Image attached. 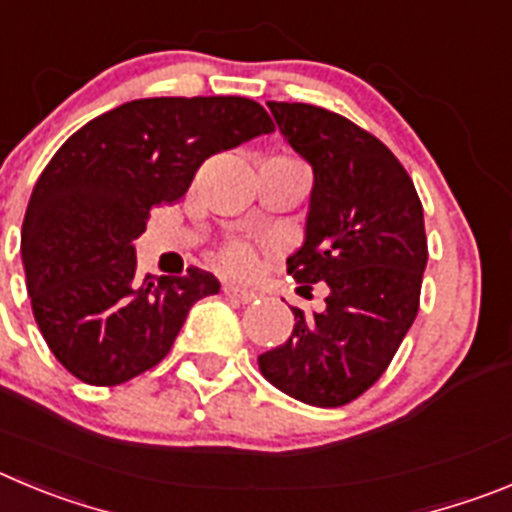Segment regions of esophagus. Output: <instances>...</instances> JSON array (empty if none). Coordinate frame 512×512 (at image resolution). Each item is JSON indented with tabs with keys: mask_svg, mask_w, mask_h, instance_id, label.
<instances>
[{
	"mask_svg": "<svg viewBox=\"0 0 512 512\" xmlns=\"http://www.w3.org/2000/svg\"><path fill=\"white\" fill-rule=\"evenodd\" d=\"M223 294L228 299H236V302H241V304H251L259 299V294L256 292H251V289H241V287H236V284H225Z\"/></svg>",
	"mask_w": 512,
	"mask_h": 512,
	"instance_id": "esophagus-1",
	"label": "esophagus"
}]
</instances>
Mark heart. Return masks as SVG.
<instances>
[{
  "instance_id": "obj_1",
  "label": "heart",
  "mask_w": 512,
  "mask_h": 512,
  "mask_svg": "<svg viewBox=\"0 0 512 512\" xmlns=\"http://www.w3.org/2000/svg\"><path fill=\"white\" fill-rule=\"evenodd\" d=\"M218 261L225 271H231V274H248V271L256 266V251L253 246L243 241H231L225 243L218 253Z\"/></svg>"
}]
</instances>
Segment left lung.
<instances>
[{"mask_svg": "<svg viewBox=\"0 0 512 512\" xmlns=\"http://www.w3.org/2000/svg\"><path fill=\"white\" fill-rule=\"evenodd\" d=\"M314 172L304 243L287 259L299 294L325 289L317 312L292 307L289 340L259 355L279 391L335 409L368 391L419 312L426 259L424 208L391 149L332 111L266 103Z\"/></svg>", "mask_w": 512, "mask_h": 512, "instance_id": "1", "label": "left lung"}]
</instances>
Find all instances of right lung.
Wrapping results in <instances>:
<instances>
[{
  "label": "right lung",
  "mask_w": 512,
  "mask_h": 512,
  "mask_svg": "<svg viewBox=\"0 0 512 512\" xmlns=\"http://www.w3.org/2000/svg\"><path fill=\"white\" fill-rule=\"evenodd\" d=\"M271 131L251 98H137L55 152L32 190L20 251L35 322L68 373L119 386L170 353L192 304L220 281L195 266L139 281L134 241L205 159Z\"/></svg>",
  "instance_id": "obj_1"
}]
</instances>
